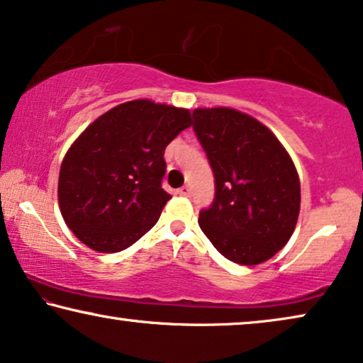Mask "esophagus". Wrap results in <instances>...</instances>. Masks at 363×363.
<instances>
[{
  "label": "esophagus",
  "instance_id": "esophagus-1",
  "mask_svg": "<svg viewBox=\"0 0 363 363\" xmlns=\"http://www.w3.org/2000/svg\"><path fill=\"white\" fill-rule=\"evenodd\" d=\"M191 187L189 186H184V187H181V189H177V194H179V196H186V197H189L191 196Z\"/></svg>",
  "mask_w": 363,
  "mask_h": 363
}]
</instances>
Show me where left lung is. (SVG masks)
Masks as SVG:
<instances>
[{
	"label": "left lung",
	"mask_w": 363,
	"mask_h": 363,
	"mask_svg": "<svg viewBox=\"0 0 363 363\" xmlns=\"http://www.w3.org/2000/svg\"><path fill=\"white\" fill-rule=\"evenodd\" d=\"M194 133L216 177V197L199 225L223 257L258 264L294 232L301 186L278 138L253 116L232 108H197Z\"/></svg>",
	"instance_id": "left-lung-1"
}]
</instances>
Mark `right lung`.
<instances>
[{
    "instance_id": "1",
    "label": "right lung",
    "mask_w": 363,
    "mask_h": 363,
    "mask_svg": "<svg viewBox=\"0 0 363 363\" xmlns=\"http://www.w3.org/2000/svg\"><path fill=\"white\" fill-rule=\"evenodd\" d=\"M191 126L189 110L133 100L99 116L74 141L59 174V207L82 243L100 253L150 232L171 196L164 150Z\"/></svg>"
}]
</instances>
